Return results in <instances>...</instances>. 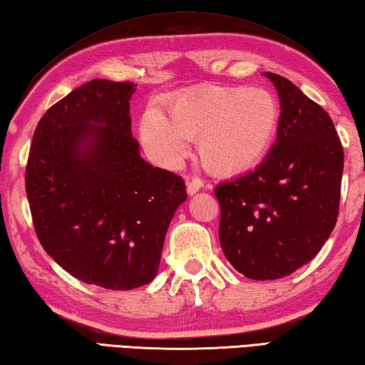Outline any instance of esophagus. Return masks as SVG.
<instances>
[{
  "label": "esophagus",
  "instance_id": "1",
  "mask_svg": "<svg viewBox=\"0 0 365 365\" xmlns=\"http://www.w3.org/2000/svg\"><path fill=\"white\" fill-rule=\"evenodd\" d=\"M202 188V180L201 178H197V177H192L191 180L187 183V191H188V195H196V192Z\"/></svg>",
  "mask_w": 365,
  "mask_h": 365
}]
</instances>
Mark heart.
Returning a JSON list of instances; mask_svg holds the SVG:
<instances>
[{
	"instance_id": "heart-1",
	"label": "heart",
	"mask_w": 365,
	"mask_h": 365,
	"mask_svg": "<svg viewBox=\"0 0 365 365\" xmlns=\"http://www.w3.org/2000/svg\"><path fill=\"white\" fill-rule=\"evenodd\" d=\"M280 125V106L266 88L199 87L168 103V118L147 110L140 120V138L155 158L177 164L187 153V142L197 140L207 170L237 175L266 158Z\"/></svg>"
}]
</instances>
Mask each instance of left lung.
I'll return each instance as SVG.
<instances>
[{
  "mask_svg": "<svg viewBox=\"0 0 365 365\" xmlns=\"http://www.w3.org/2000/svg\"><path fill=\"white\" fill-rule=\"evenodd\" d=\"M280 96V125L267 158L215 188L220 244L252 280H277L310 262L339 217L344 147L334 121L294 83L266 73Z\"/></svg>",
  "mask_w": 365,
  "mask_h": 365,
  "instance_id": "1",
  "label": "left lung"
}]
</instances>
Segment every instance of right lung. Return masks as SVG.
Instances as JSON below:
<instances>
[{"label": "right lung", "instance_id": "add662e5", "mask_svg": "<svg viewBox=\"0 0 365 365\" xmlns=\"http://www.w3.org/2000/svg\"><path fill=\"white\" fill-rule=\"evenodd\" d=\"M134 82L95 78L39 120L25 169L34 232L77 280L128 291L150 283L187 190L140 158L131 134Z\"/></svg>", "mask_w": 365, "mask_h": 365}]
</instances>
